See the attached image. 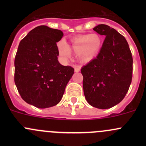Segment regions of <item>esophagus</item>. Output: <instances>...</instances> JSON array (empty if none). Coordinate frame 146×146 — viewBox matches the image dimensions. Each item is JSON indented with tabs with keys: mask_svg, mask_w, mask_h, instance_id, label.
Wrapping results in <instances>:
<instances>
[{
	"mask_svg": "<svg viewBox=\"0 0 146 146\" xmlns=\"http://www.w3.org/2000/svg\"><path fill=\"white\" fill-rule=\"evenodd\" d=\"M80 70V66H75V72L78 73V72H79Z\"/></svg>",
	"mask_w": 146,
	"mask_h": 146,
	"instance_id": "1",
	"label": "esophagus"
}]
</instances>
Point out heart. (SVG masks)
<instances>
[{"label":"heart","instance_id":"b5f03b06","mask_svg":"<svg viewBox=\"0 0 146 146\" xmlns=\"http://www.w3.org/2000/svg\"><path fill=\"white\" fill-rule=\"evenodd\" d=\"M102 46V39L96 33L83 35L75 38L72 44L67 48L64 41H61L57 44L58 54L64 58L70 56L69 51L78 54L79 58L82 61H88L95 58L100 51Z\"/></svg>","mask_w":146,"mask_h":146}]
</instances>
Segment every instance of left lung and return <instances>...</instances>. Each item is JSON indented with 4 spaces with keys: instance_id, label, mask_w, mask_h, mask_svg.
<instances>
[{
    "instance_id": "1",
    "label": "left lung",
    "mask_w": 146,
    "mask_h": 146,
    "mask_svg": "<svg viewBox=\"0 0 146 146\" xmlns=\"http://www.w3.org/2000/svg\"><path fill=\"white\" fill-rule=\"evenodd\" d=\"M93 30L105 36L97 57L81 68L87 102L98 109L119 104L129 89L133 58L127 41L114 28L99 25Z\"/></svg>"
}]
</instances>
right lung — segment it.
Masks as SVG:
<instances>
[{
    "instance_id": "1",
    "label": "right lung",
    "mask_w": 146,
    "mask_h": 146,
    "mask_svg": "<svg viewBox=\"0 0 146 146\" xmlns=\"http://www.w3.org/2000/svg\"><path fill=\"white\" fill-rule=\"evenodd\" d=\"M64 33L41 25L23 38L15 58L14 80L23 100L44 109L59 103L74 68L58 61L56 42Z\"/></svg>"
}]
</instances>
